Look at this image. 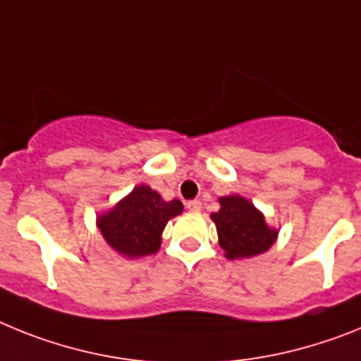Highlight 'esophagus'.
<instances>
[{
	"label": "esophagus",
	"instance_id": "34e87169",
	"mask_svg": "<svg viewBox=\"0 0 361 361\" xmlns=\"http://www.w3.org/2000/svg\"><path fill=\"white\" fill-rule=\"evenodd\" d=\"M185 207H187V209L192 212H200L202 211V202H200V200H192V202L185 203Z\"/></svg>",
	"mask_w": 361,
	"mask_h": 361
}]
</instances>
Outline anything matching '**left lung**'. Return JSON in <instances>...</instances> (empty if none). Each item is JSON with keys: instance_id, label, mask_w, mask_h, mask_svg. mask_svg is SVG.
<instances>
[{"instance_id": "obj_1", "label": "left lung", "mask_w": 361, "mask_h": 361, "mask_svg": "<svg viewBox=\"0 0 361 361\" xmlns=\"http://www.w3.org/2000/svg\"><path fill=\"white\" fill-rule=\"evenodd\" d=\"M219 211L212 212L218 243L225 258H252L267 252L278 240V228L265 221V216L255 203L240 194L221 196Z\"/></svg>"}]
</instances>
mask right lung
Here are the masks:
<instances>
[{
	"label": "right lung",
	"instance_id": "1",
	"mask_svg": "<svg viewBox=\"0 0 361 361\" xmlns=\"http://www.w3.org/2000/svg\"><path fill=\"white\" fill-rule=\"evenodd\" d=\"M183 212L180 200L165 202L149 185H136L112 209L96 216L106 245L127 259L156 255L169 219Z\"/></svg>",
	"mask_w": 361,
	"mask_h": 361
}]
</instances>
